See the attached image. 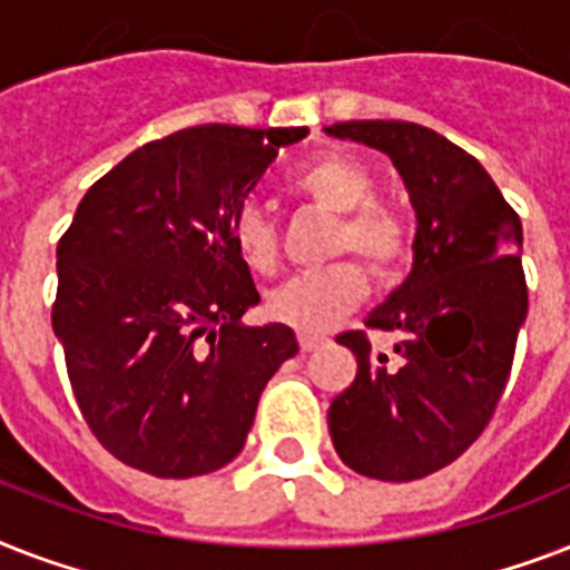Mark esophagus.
Here are the masks:
<instances>
[{
    "instance_id": "34e87169",
    "label": "esophagus",
    "mask_w": 570,
    "mask_h": 570,
    "mask_svg": "<svg viewBox=\"0 0 570 570\" xmlns=\"http://www.w3.org/2000/svg\"><path fill=\"white\" fill-rule=\"evenodd\" d=\"M322 343H325V337H320V334H298V346H302V352H313V348H320Z\"/></svg>"
}]
</instances>
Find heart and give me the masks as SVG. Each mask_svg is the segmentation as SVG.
I'll list each match as a JSON object with an SVG mask.
<instances>
[{
  "instance_id": "1",
  "label": "heart",
  "mask_w": 570,
  "mask_h": 570,
  "mask_svg": "<svg viewBox=\"0 0 570 570\" xmlns=\"http://www.w3.org/2000/svg\"><path fill=\"white\" fill-rule=\"evenodd\" d=\"M295 191L328 213H337L331 250H355L373 272L390 275L407 254V222L393 206L375 200V177L355 156L328 154L295 174ZM233 245L254 272H275L281 245L275 222L254 200L236 206L230 218ZM366 293V277L357 263L340 259L331 266L293 275L266 295V313L281 325L320 334L343 320Z\"/></svg>"
}]
</instances>
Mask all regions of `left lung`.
<instances>
[{"label": "left lung", "mask_w": 570, "mask_h": 570, "mask_svg": "<svg viewBox=\"0 0 570 570\" xmlns=\"http://www.w3.org/2000/svg\"><path fill=\"white\" fill-rule=\"evenodd\" d=\"M390 156L416 213L414 263L366 325L393 331L396 364L361 331L337 343L357 375L328 407L340 461L361 476L411 482L455 461L494 414L527 322L521 218L488 171L407 120L325 127Z\"/></svg>", "instance_id": "obj_1"}]
</instances>
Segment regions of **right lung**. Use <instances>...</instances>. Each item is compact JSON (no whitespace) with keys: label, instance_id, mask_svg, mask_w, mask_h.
<instances>
[{"label":"right lung","instance_id":"obj_1","mask_svg":"<svg viewBox=\"0 0 570 570\" xmlns=\"http://www.w3.org/2000/svg\"><path fill=\"white\" fill-rule=\"evenodd\" d=\"M307 132L206 124L150 141L94 183L58 242L52 331L85 423L129 468L230 464L298 352L289 325L242 322L259 293L230 218Z\"/></svg>","mask_w":570,"mask_h":570}]
</instances>
